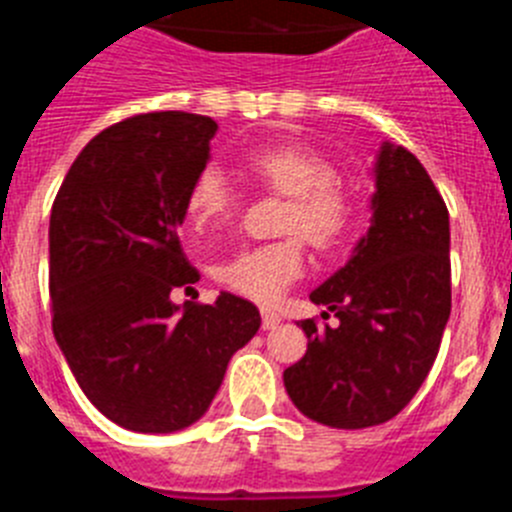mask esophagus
Instances as JSON below:
<instances>
[{
    "instance_id": "esophagus-1",
    "label": "esophagus",
    "mask_w": 512,
    "mask_h": 512,
    "mask_svg": "<svg viewBox=\"0 0 512 512\" xmlns=\"http://www.w3.org/2000/svg\"><path fill=\"white\" fill-rule=\"evenodd\" d=\"M279 315L274 310H261V325H264V330H274L279 325Z\"/></svg>"
}]
</instances>
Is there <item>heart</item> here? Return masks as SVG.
<instances>
[{
    "instance_id": "obj_1",
    "label": "heart",
    "mask_w": 512,
    "mask_h": 512,
    "mask_svg": "<svg viewBox=\"0 0 512 512\" xmlns=\"http://www.w3.org/2000/svg\"><path fill=\"white\" fill-rule=\"evenodd\" d=\"M243 171L261 187L287 197L282 230L292 233L271 243L235 251L215 264L223 287L256 302H274L305 269V246L320 251L341 246L356 223L354 194L336 179L328 158L295 143L259 146L243 156ZM187 220L197 233L223 225L235 210V194L217 169H202L184 200Z\"/></svg>"
}]
</instances>
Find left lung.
<instances>
[{"label": "left lung", "mask_w": 512, "mask_h": 512, "mask_svg": "<svg viewBox=\"0 0 512 512\" xmlns=\"http://www.w3.org/2000/svg\"><path fill=\"white\" fill-rule=\"evenodd\" d=\"M374 187L366 235L310 292L338 325L302 320L307 351L284 369L302 415L348 431L387 423L413 400L451 315L449 210L436 184L408 148L382 143Z\"/></svg>", "instance_id": "left-lung-1"}]
</instances>
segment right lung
I'll return each mask as SVG.
<instances>
[{"label": "right lung", "instance_id": "right-lung-1", "mask_svg": "<svg viewBox=\"0 0 512 512\" xmlns=\"http://www.w3.org/2000/svg\"><path fill=\"white\" fill-rule=\"evenodd\" d=\"M215 133L212 117L192 112L115 122L76 156L53 202V336L94 408L135 433L200 420L261 325L256 305L230 292L212 305L171 302L200 279L179 225Z\"/></svg>", "mask_w": 512, "mask_h": 512}]
</instances>
